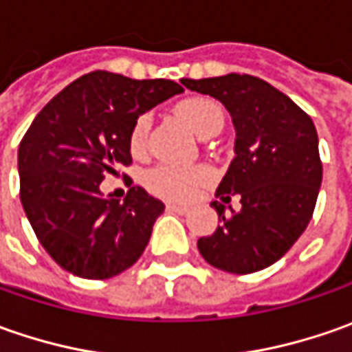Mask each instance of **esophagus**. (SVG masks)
<instances>
[{"instance_id":"obj_1","label":"esophagus","mask_w":352,"mask_h":352,"mask_svg":"<svg viewBox=\"0 0 352 352\" xmlns=\"http://www.w3.org/2000/svg\"><path fill=\"white\" fill-rule=\"evenodd\" d=\"M166 210L176 211V213H188V208L186 206H178V204H166Z\"/></svg>"}]
</instances>
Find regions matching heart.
Here are the masks:
<instances>
[{
  "instance_id": "b5f03b06",
  "label": "heart",
  "mask_w": 352,
  "mask_h": 352,
  "mask_svg": "<svg viewBox=\"0 0 352 352\" xmlns=\"http://www.w3.org/2000/svg\"><path fill=\"white\" fill-rule=\"evenodd\" d=\"M176 117L182 121L197 137H208L223 127V111L219 103L210 98H186L174 107ZM151 117L146 113L135 117L129 129V151L133 156H142L146 153ZM211 170L208 166H192V168H174V166H156L148 170L144 176V186L151 194L172 199L186 201L196 194L199 188L210 184Z\"/></svg>"
}]
</instances>
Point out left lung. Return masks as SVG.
<instances>
[{"mask_svg":"<svg viewBox=\"0 0 352 352\" xmlns=\"http://www.w3.org/2000/svg\"><path fill=\"white\" fill-rule=\"evenodd\" d=\"M188 89L219 100L233 117L235 158L215 196H241V210L213 201L221 225L197 249L215 268L250 274L280 261L300 239L318 201L323 166L311 117L256 76L188 80Z\"/></svg>","mask_w":352,"mask_h":352,"instance_id":"8db88e82","label":"left lung"}]
</instances>
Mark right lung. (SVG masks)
Returning a JSON list of instances; mask_svg holds the SVG:
<instances>
[{"label":"right lung","instance_id":"obj_1","mask_svg":"<svg viewBox=\"0 0 352 352\" xmlns=\"http://www.w3.org/2000/svg\"><path fill=\"white\" fill-rule=\"evenodd\" d=\"M184 88L172 80L89 72L38 111L19 144L21 204L38 243L64 270L88 280L117 276L139 261L164 204L141 186L123 204L100 184L133 162L135 117Z\"/></svg>","mask_w":352,"mask_h":352}]
</instances>
